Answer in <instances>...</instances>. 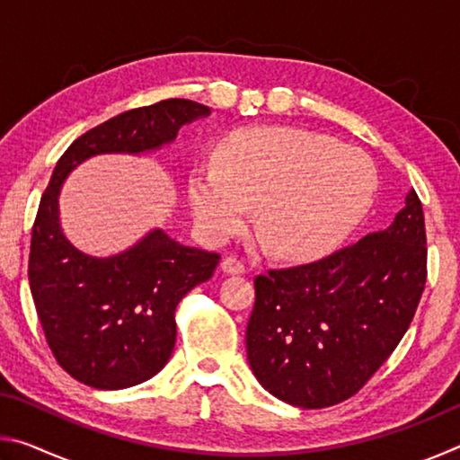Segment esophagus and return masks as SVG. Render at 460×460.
I'll return each instance as SVG.
<instances>
[{
    "mask_svg": "<svg viewBox=\"0 0 460 460\" xmlns=\"http://www.w3.org/2000/svg\"><path fill=\"white\" fill-rule=\"evenodd\" d=\"M221 270L225 271V274L235 276V274H243L245 266H243V261L237 260V258H233V255H229V258H225L221 261Z\"/></svg>",
    "mask_w": 460,
    "mask_h": 460,
    "instance_id": "esophagus-1",
    "label": "esophagus"
}]
</instances>
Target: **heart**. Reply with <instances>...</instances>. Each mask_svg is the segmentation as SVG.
I'll return each instance as SVG.
<instances>
[{
	"mask_svg": "<svg viewBox=\"0 0 460 460\" xmlns=\"http://www.w3.org/2000/svg\"><path fill=\"white\" fill-rule=\"evenodd\" d=\"M377 174L359 150L286 126L235 129L215 147V164L189 174L200 231L225 241L255 208V237L276 260L308 261L337 247L369 211Z\"/></svg>",
	"mask_w": 460,
	"mask_h": 460,
	"instance_id": "obj_1",
	"label": "heart"
}]
</instances>
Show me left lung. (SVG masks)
I'll list each match as a JSON object with an SVG mask.
<instances>
[{
    "mask_svg": "<svg viewBox=\"0 0 460 460\" xmlns=\"http://www.w3.org/2000/svg\"><path fill=\"white\" fill-rule=\"evenodd\" d=\"M245 342L253 376L278 400L314 410L367 384L414 318L426 284L416 190L387 229L306 266L255 278Z\"/></svg>",
    "mask_w": 460,
    "mask_h": 460,
    "instance_id": "1",
    "label": "left lung"
}]
</instances>
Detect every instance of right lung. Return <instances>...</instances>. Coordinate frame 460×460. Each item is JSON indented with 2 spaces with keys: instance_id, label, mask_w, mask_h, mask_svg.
I'll use <instances>...</instances> for the list:
<instances>
[{
  "instance_id": "right-lung-1",
  "label": "right lung",
  "mask_w": 460,
  "mask_h": 460,
  "mask_svg": "<svg viewBox=\"0 0 460 460\" xmlns=\"http://www.w3.org/2000/svg\"><path fill=\"white\" fill-rule=\"evenodd\" d=\"M207 115L211 107L189 99L131 109L75 139L57 162L32 227L28 279L54 357L84 385L131 387L164 367L174 351L178 302L213 276L221 258L158 227L121 253H83L60 227L62 184L93 155L155 152Z\"/></svg>"
}]
</instances>
